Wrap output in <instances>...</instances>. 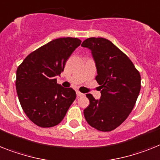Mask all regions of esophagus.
I'll list each match as a JSON object with an SVG mask.
<instances>
[{
	"instance_id": "1",
	"label": "esophagus",
	"mask_w": 160,
	"mask_h": 160,
	"mask_svg": "<svg viewBox=\"0 0 160 160\" xmlns=\"http://www.w3.org/2000/svg\"><path fill=\"white\" fill-rule=\"evenodd\" d=\"M76 94H77L78 97H83V96H84V93L79 92V91H76Z\"/></svg>"
}]
</instances>
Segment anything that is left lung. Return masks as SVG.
Returning a JSON list of instances; mask_svg holds the SVG:
<instances>
[{"mask_svg":"<svg viewBox=\"0 0 160 160\" xmlns=\"http://www.w3.org/2000/svg\"><path fill=\"white\" fill-rule=\"evenodd\" d=\"M91 50L96 64L98 100L88 93L90 104L84 118L92 128L110 132L125 120L133 109L141 89V76L126 54L105 38L86 39L81 45Z\"/></svg>","mask_w":160,"mask_h":160,"instance_id":"1","label":"left lung"}]
</instances>
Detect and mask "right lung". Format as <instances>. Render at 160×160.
<instances>
[{
	"label": "right lung",
	"instance_id": "right-lung-1",
	"mask_svg": "<svg viewBox=\"0 0 160 160\" xmlns=\"http://www.w3.org/2000/svg\"><path fill=\"white\" fill-rule=\"evenodd\" d=\"M78 38H58L28 55L16 72V90L22 110L41 128L57 125L76 99L73 88H63L56 76L63 72L68 58L80 46Z\"/></svg>",
	"mask_w": 160,
	"mask_h": 160
}]
</instances>
